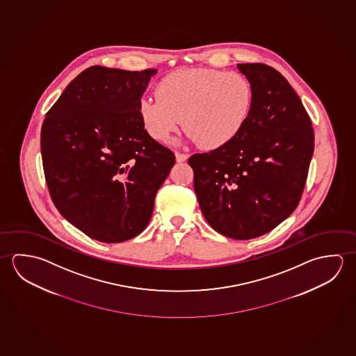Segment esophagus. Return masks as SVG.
Instances as JSON below:
<instances>
[{"label":"esophagus","mask_w":356,"mask_h":356,"mask_svg":"<svg viewBox=\"0 0 356 356\" xmlns=\"http://www.w3.org/2000/svg\"><path fill=\"white\" fill-rule=\"evenodd\" d=\"M175 159H177V162H186L188 159V154L181 153V152H175Z\"/></svg>","instance_id":"esophagus-1"}]
</instances>
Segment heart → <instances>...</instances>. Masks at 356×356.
Instances as JSON below:
<instances>
[{
    "label": "heart",
    "instance_id": "1",
    "mask_svg": "<svg viewBox=\"0 0 356 356\" xmlns=\"http://www.w3.org/2000/svg\"><path fill=\"white\" fill-rule=\"evenodd\" d=\"M157 97H142L138 115L145 132L161 142L183 124L188 138L217 149L236 138L252 112L253 88L238 72L181 70L158 83Z\"/></svg>",
    "mask_w": 356,
    "mask_h": 356
}]
</instances>
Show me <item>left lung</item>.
I'll list each match as a JSON object with an SVG mask.
<instances>
[{"label": "left lung", "instance_id": "obj_1", "mask_svg": "<svg viewBox=\"0 0 356 356\" xmlns=\"http://www.w3.org/2000/svg\"><path fill=\"white\" fill-rule=\"evenodd\" d=\"M253 88L247 124L229 145L188 159L199 207L211 228L232 239L266 234L302 198L313 157L312 120L282 73L238 63Z\"/></svg>", "mask_w": 356, "mask_h": 356}]
</instances>
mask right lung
I'll list each match as a JSON object with an SVG mask.
<instances>
[{
	"label": "right lung",
	"instance_id": "obj_1",
	"mask_svg": "<svg viewBox=\"0 0 356 356\" xmlns=\"http://www.w3.org/2000/svg\"><path fill=\"white\" fill-rule=\"evenodd\" d=\"M157 70L92 66L51 107L41 129L44 178L60 214L92 239L142 233L175 153L145 132L138 101Z\"/></svg>",
	"mask_w": 356,
	"mask_h": 356
}]
</instances>
